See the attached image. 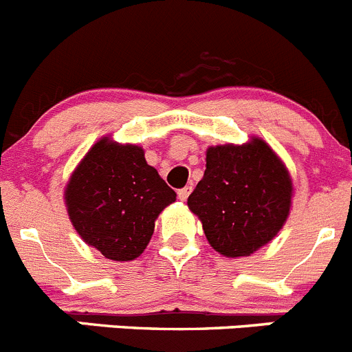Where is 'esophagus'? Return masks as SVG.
<instances>
[{
	"instance_id": "1",
	"label": "esophagus",
	"mask_w": 352,
	"mask_h": 352,
	"mask_svg": "<svg viewBox=\"0 0 352 352\" xmlns=\"http://www.w3.org/2000/svg\"><path fill=\"white\" fill-rule=\"evenodd\" d=\"M190 193H192V186H185V188L178 190V199L179 201H186Z\"/></svg>"
}]
</instances>
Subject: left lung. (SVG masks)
<instances>
[{"label": "left lung", "mask_w": 352, "mask_h": 352, "mask_svg": "<svg viewBox=\"0 0 352 352\" xmlns=\"http://www.w3.org/2000/svg\"><path fill=\"white\" fill-rule=\"evenodd\" d=\"M293 183L276 151L260 138L206 151L204 178L190 193L212 250L228 258L250 256L272 241L292 208Z\"/></svg>", "instance_id": "8db88e82"}]
</instances>
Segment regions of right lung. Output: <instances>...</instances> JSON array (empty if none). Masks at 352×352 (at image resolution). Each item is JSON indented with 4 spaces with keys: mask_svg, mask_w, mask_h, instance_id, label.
Returning <instances> with one entry per match:
<instances>
[{
    "mask_svg": "<svg viewBox=\"0 0 352 352\" xmlns=\"http://www.w3.org/2000/svg\"><path fill=\"white\" fill-rule=\"evenodd\" d=\"M174 201L176 192L148 166L143 148L109 138L87 151L64 190L75 230L113 262L140 256L157 216Z\"/></svg>",
    "mask_w": 352,
    "mask_h": 352,
    "instance_id": "obj_1",
    "label": "right lung"
}]
</instances>
